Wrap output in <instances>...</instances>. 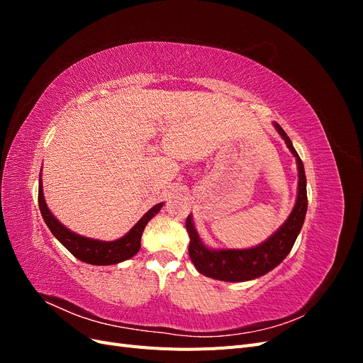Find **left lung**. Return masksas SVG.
<instances>
[{
	"label": "left lung",
	"mask_w": 363,
	"mask_h": 363,
	"mask_svg": "<svg viewBox=\"0 0 363 363\" xmlns=\"http://www.w3.org/2000/svg\"><path fill=\"white\" fill-rule=\"evenodd\" d=\"M272 125L294 155L296 169H298V189H296V200L292 212L281 227L267 240L252 248L242 250L207 247L196 232L192 215H189L186 219V230L189 235V256L196 271L206 277L223 281H248L265 276L289 255L296 236L301 232L307 212L304 164L284 130L277 123H272Z\"/></svg>",
	"instance_id": "left-lung-1"
}]
</instances>
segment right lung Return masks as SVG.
Instances as JSON below:
<instances>
[{"label": "right lung", "instance_id": "right-lung-1", "mask_svg": "<svg viewBox=\"0 0 363 363\" xmlns=\"http://www.w3.org/2000/svg\"><path fill=\"white\" fill-rule=\"evenodd\" d=\"M40 177L42 174H39V208L43 221H45V224L51 230V233L56 236L59 242L67 248L72 256H75L82 262L91 263V265H115V263H121L130 257H133L140 248V238L142 233H144L145 225L163 207V203L152 206L150 211L128 230V233H125L119 239L100 240L86 238L72 232L68 227H65L59 219L51 213L47 206L45 196H43V184Z\"/></svg>", "mask_w": 363, "mask_h": 363}]
</instances>
